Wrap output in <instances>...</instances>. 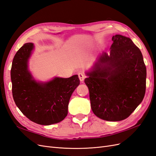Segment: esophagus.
I'll list each match as a JSON object with an SVG mask.
<instances>
[{
	"label": "esophagus",
	"mask_w": 156,
	"mask_h": 156,
	"mask_svg": "<svg viewBox=\"0 0 156 156\" xmlns=\"http://www.w3.org/2000/svg\"><path fill=\"white\" fill-rule=\"evenodd\" d=\"M78 76H79V78L80 81H83L84 79H85V77H86V75H84L83 73H79Z\"/></svg>",
	"instance_id": "obj_1"
}]
</instances>
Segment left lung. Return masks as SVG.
Masks as SVG:
<instances>
[{"label": "left lung", "instance_id": "1", "mask_svg": "<svg viewBox=\"0 0 156 156\" xmlns=\"http://www.w3.org/2000/svg\"><path fill=\"white\" fill-rule=\"evenodd\" d=\"M112 40L110 53L100 56L84 83L94 114L115 122L127 119L142 102L146 69L142 53L130 38L116 34Z\"/></svg>", "mask_w": 156, "mask_h": 156}]
</instances>
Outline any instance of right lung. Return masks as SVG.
<instances>
[{"instance_id": "add662e5", "label": "right lung", "mask_w": 156, "mask_h": 156, "mask_svg": "<svg viewBox=\"0 0 156 156\" xmlns=\"http://www.w3.org/2000/svg\"><path fill=\"white\" fill-rule=\"evenodd\" d=\"M33 48L32 43L25 44L14 56L11 68L13 100L23 114L35 123L45 126L58 123L68 115L69 99L80 84L79 79L75 75L37 83L27 69Z\"/></svg>"}]
</instances>
